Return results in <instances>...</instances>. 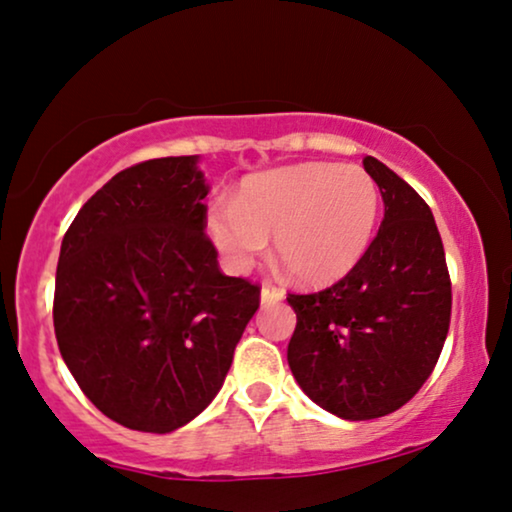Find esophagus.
Returning <instances> with one entry per match:
<instances>
[{
  "label": "esophagus",
  "mask_w": 512,
  "mask_h": 512,
  "mask_svg": "<svg viewBox=\"0 0 512 512\" xmlns=\"http://www.w3.org/2000/svg\"><path fill=\"white\" fill-rule=\"evenodd\" d=\"M284 298V291L280 287H275V284H263L261 289V301L263 303H277Z\"/></svg>",
  "instance_id": "esophagus-1"
}]
</instances>
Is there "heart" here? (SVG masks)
<instances>
[{
    "label": "heart",
    "instance_id": "b5f03b06",
    "mask_svg": "<svg viewBox=\"0 0 512 512\" xmlns=\"http://www.w3.org/2000/svg\"><path fill=\"white\" fill-rule=\"evenodd\" d=\"M381 211L374 178L357 164H296L256 176L207 216L211 242L235 272L272 258L294 282L324 287L367 254Z\"/></svg>",
    "mask_w": 512,
    "mask_h": 512
}]
</instances>
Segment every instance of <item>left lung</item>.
Returning a JSON list of instances; mask_svg holds the SVG:
<instances>
[{"instance_id": "obj_1", "label": "left lung", "mask_w": 512, "mask_h": 512, "mask_svg": "<svg viewBox=\"0 0 512 512\" xmlns=\"http://www.w3.org/2000/svg\"><path fill=\"white\" fill-rule=\"evenodd\" d=\"M386 214L367 254L315 294H289L296 329L287 360L310 400L348 421L393 414L440 360L451 280L433 211L376 157L362 159Z\"/></svg>"}]
</instances>
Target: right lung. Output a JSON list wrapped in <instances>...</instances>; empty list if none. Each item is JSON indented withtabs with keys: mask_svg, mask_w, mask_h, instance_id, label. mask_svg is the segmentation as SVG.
Listing matches in <instances>:
<instances>
[{
	"mask_svg": "<svg viewBox=\"0 0 512 512\" xmlns=\"http://www.w3.org/2000/svg\"><path fill=\"white\" fill-rule=\"evenodd\" d=\"M197 157L112 176L61 244L53 329L82 393L112 421L171 433L207 409L261 287L218 268Z\"/></svg>",
	"mask_w": 512,
	"mask_h": 512,
	"instance_id": "1",
	"label": "right lung"
}]
</instances>
